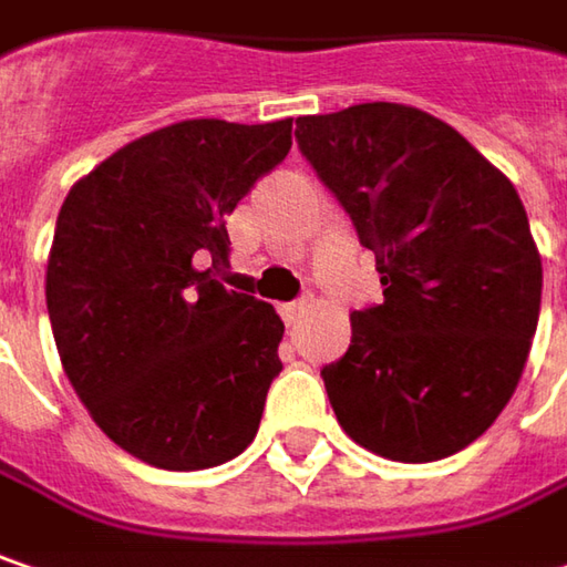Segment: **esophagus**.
<instances>
[{
    "label": "esophagus",
    "mask_w": 567,
    "mask_h": 567,
    "mask_svg": "<svg viewBox=\"0 0 567 567\" xmlns=\"http://www.w3.org/2000/svg\"><path fill=\"white\" fill-rule=\"evenodd\" d=\"M308 308H311V298H298V301H288V305H282L279 311H282L285 323H298Z\"/></svg>",
    "instance_id": "1"
}]
</instances>
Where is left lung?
<instances>
[{"label": "left lung", "mask_w": 567, "mask_h": 567, "mask_svg": "<svg viewBox=\"0 0 567 567\" xmlns=\"http://www.w3.org/2000/svg\"><path fill=\"white\" fill-rule=\"evenodd\" d=\"M295 137L384 285L320 372L340 426L394 462L465 450L514 398L539 323L543 259L514 183L398 102L298 117Z\"/></svg>", "instance_id": "8db88e82"}]
</instances>
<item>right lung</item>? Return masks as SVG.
<instances>
[{"label":"right lung","mask_w":567,"mask_h":567,"mask_svg":"<svg viewBox=\"0 0 567 567\" xmlns=\"http://www.w3.org/2000/svg\"><path fill=\"white\" fill-rule=\"evenodd\" d=\"M288 151L291 117H192L112 153L60 208L48 315L63 372L99 430L147 465L212 468L259 430L285 323L215 269L230 252L224 217Z\"/></svg>","instance_id":"obj_1"}]
</instances>
